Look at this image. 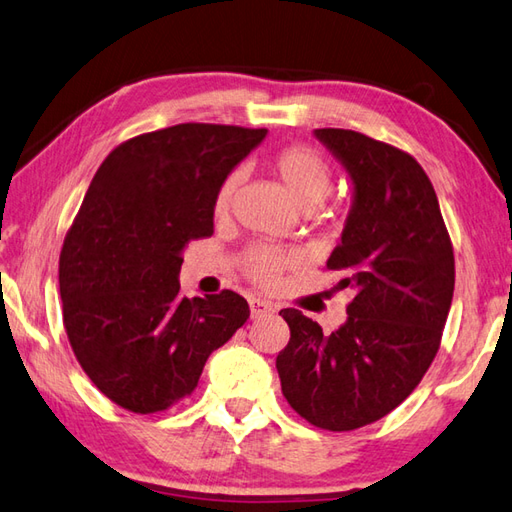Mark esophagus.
<instances>
[{"label": "esophagus", "instance_id": "34e87169", "mask_svg": "<svg viewBox=\"0 0 512 512\" xmlns=\"http://www.w3.org/2000/svg\"><path fill=\"white\" fill-rule=\"evenodd\" d=\"M274 311H276V306L267 300H260V298L249 300V313H252V320H256V317H263L267 313H274Z\"/></svg>", "mask_w": 512, "mask_h": 512}]
</instances>
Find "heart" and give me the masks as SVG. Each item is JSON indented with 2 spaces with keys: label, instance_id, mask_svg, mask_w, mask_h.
Instances as JSON below:
<instances>
[{
  "label": "heart",
  "instance_id": "heart-1",
  "mask_svg": "<svg viewBox=\"0 0 512 512\" xmlns=\"http://www.w3.org/2000/svg\"><path fill=\"white\" fill-rule=\"evenodd\" d=\"M269 170L285 188L289 199L298 206L302 212H313L322 208V203L333 192V173L320 155L304 146H289L282 149L269 160ZM241 175L232 173L225 177L223 184L214 197V214H225L232 206L234 192L238 188ZM247 271L254 280L263 282V285H274L278 274L285 265H289V258L271 249H254L247 254Z\"/></svg>",
  "mask_w": 512,
  "mask_h": 512
}]
</instances>
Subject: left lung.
<instances>
[{"instance_id":"1","label":"left lung","mask_w":512,"mask_h":512,"mask_svg":"<svg viewBox=\"0 0 512 512\" xmlns=\"http://www.w3.org/2000/svg\"><path fill=\"white\" fill-rule=\"evenodd\" d=\"M352 184L348 217L326 260L350 289L331 335L282 309L291 339L276 357L282 394L311 425L350 431L390 414L434 361L456 267L438 197L412 155L348 129H315Z\"/></svg>"}]
</instances>
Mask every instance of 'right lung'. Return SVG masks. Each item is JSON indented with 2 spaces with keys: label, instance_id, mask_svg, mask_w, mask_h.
Here are the masks:
<instances>
[{
  "label": "right lung",
  "instance_id": "add662e5",
  "mask_svg": "<svg viewBox=\"0 0 512 512\" xmlns=\"http://www.w3.org/2000/svg\"><path fill=\"white\" fill-rule=\"evenodd\" d=\"M267 129L177 124L113 149L65 236L59 285L74 355L96 388L135 414L197 388L212 350L249 317L225 289L181 298L184 249L214 232V197Z\"/></svg>",
  "mask_w": 512,
  "mask_h": 512
}]
</instances>
